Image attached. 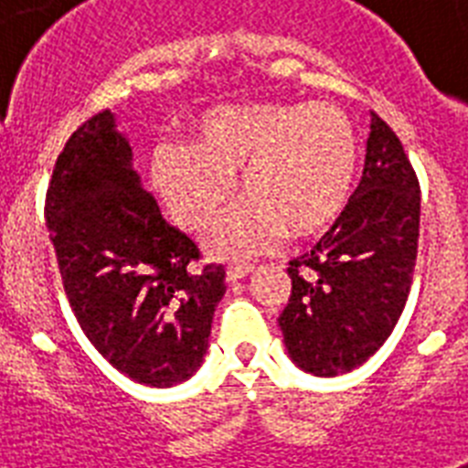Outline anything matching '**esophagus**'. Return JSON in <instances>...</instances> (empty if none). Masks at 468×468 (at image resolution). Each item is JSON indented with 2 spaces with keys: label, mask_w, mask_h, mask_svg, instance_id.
Returning <instances> with one entry per match:
<instances>
[{
  "label": "esophagus",
  "mask_w": 468,
  "mask_h": 468,
  "mask_svg": "<svg viewBox=\"0 0 468 468\" xmlns=\"http://www.w3.org/2000/svg\"><path fill=\"white\" fill-rule=\"evenodd\" d=\"M250 274H252V267H242V264H238V267H228L226 282L228 284H238V282H242V279L250 277Z\"/></svg>",
  "instance_id": "34e87169"
}]
</instances>
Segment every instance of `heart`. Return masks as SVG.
Listing matches in <instances>:
<instances>
[{
	"mask_svg": "<svg viewBox=\"0 0 468 468\" xmlns=\"http://www.w3.org/2000/svg\"><path fill=\"white\" fill-rule=\"evenodd\" d=\"M359 141L333 104H248L197 121L189 145H162L150 175L172 218L201 233L230 204L233 176L248 197L208 235L218 260H250L289 238L335 226L355 194Z\"/></svg>",
	"mask_w": 468,
	"mask_h": 468,
	"instance_id": "b5f03b06",
	"label": "heart"
}]
</instances>
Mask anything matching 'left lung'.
<instances>
[{"mask_svg": "<svg viewBox=\"0 0 468 468\" xmlns=\"http://www.w3.org/2000/svg\"><path fill=\"white\" fill-rule=\"evenodd\" d=\"M420 182L378 113L359 186L315 248L289 262L292 296L279 315L289 355L315 377L364 364L393 333L413 284Z\"/></svg>", "mask_w": 468, "mask_h": 468, "instance_id": "obj_1", "label": "left lung"}]
</instances>
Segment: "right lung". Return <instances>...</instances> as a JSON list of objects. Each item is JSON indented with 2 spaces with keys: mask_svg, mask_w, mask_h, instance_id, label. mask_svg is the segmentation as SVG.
I'll return each mask as SVG.
<instances>
[{
  "mask_svg": "<svg viewBox=\"0 0 468 468\" xmlns=\"http://www.w3.org/2000/svg\"><path fill=\"white\" fill-rule=\"evenodd\" d=\"M46 226L69 308L106 362L160 388L201 367L226 270L197 267V242L162 218L109 109L58 155Z\"/></svg>",
  "mask_w": 468,
  "mask_h": 468,
  "instance_id": "right-lung-1",
  "label": "right lung"
}]
</instances>
